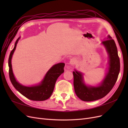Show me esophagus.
I'll use <instances>...</instances> for the list:
<instances>
[{
	"mask_svg": "<svg viewBox=\"0 0 128 128\" xmlns=\"http://www.w3.org/2000/svg\"><path fill=\"white\" fill-rule=\"evenodd\" d=\"M76 62V59H75V58H72V59H70V62H69V64H70L71 65H72L74 64H75V62ZM66 68L68 69H70L71 67L69 66H67L66 67Z\"/></svg>",
	"mask_w": 128,
	"mask_h": 128,
	"instance_id": "obj_1",
	"label": "esophagus"
}]
</instances>
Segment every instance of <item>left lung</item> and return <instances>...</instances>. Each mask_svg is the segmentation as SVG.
Here are the masks:
<instances>
[{
    "label": "left lung",
    "mask_w": 128,
    "mask_h": 128,
    "mask_svg": "<svg viewBox=\"0 0 128 128\" xmlns=\"http://www.w3.org/2000/svg\"><path fill=\"white\" fill-rule=\"evenodd\" d=\"M102 43L105 47L109 56V68L100 86H86L83 81L82 74L76 70L72 72L75 94L80 99L84 102L94 101L104 97L113 88L118 78L120 62L115 42L108 35L107 40L102 41Z\"/></svg>",
    "instance_id": "left-lung-1"
}]
</instances>
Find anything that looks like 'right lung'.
Returning <instances> with one entry per match:
<instances>
[{
    "mask_svg": "<svg viewBox=\"0 0 128 128\" xmlns=\"http://www.w3.org/2000/svg\"><path fill=\"white\" fill-rule=\"evenodd\" d=\"M19 39L20 37L15 42L14 48L10 52L8 59L9 76L10 82L15 89L26 98L34 101H44L48 99L52 95L56 80L61 74L64 72L65 64L59 63L53 66L46 74L44 79L39 85L32 86H22L18 83L15 79L11 64L12 58Z\"/></svg>",
    "mask_w": 128,
    "mask_h": 128,
    "instance_id": "1",
    "label": "right lung"
}]
</instances>
